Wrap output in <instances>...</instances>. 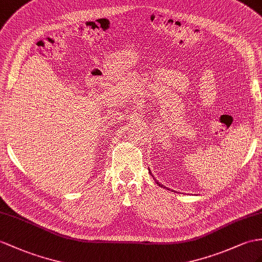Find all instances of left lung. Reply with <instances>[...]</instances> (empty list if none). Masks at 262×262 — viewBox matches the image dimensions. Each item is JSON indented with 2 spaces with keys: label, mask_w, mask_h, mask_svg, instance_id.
I'll return each mask as SVG.
<instances>
[{
  "label": "left lung",
  "mask_w": 262,
  "mask_h": 262,
  "mask_svg": "<svg viewBox=\"0 0 262 262\" xmlns=\"http://www.w3.org/2000/svg\"><path fill=\"white\" fill-rule=\"evenodd\" d=\"M150 174H151V173H150ZM151 176H152V174H151ZM152 177H153V176H152ZM153 179H155V177H153ZM155 180H156V179H155ZM156 182H157V184H158V186H159V187H161V188L163 187V186H162V184H160V183H159L158 181H156ZM163 188H164V187H163Z\"/></svg>",
  "instance_id": "obj_1"
}]
</instances>
